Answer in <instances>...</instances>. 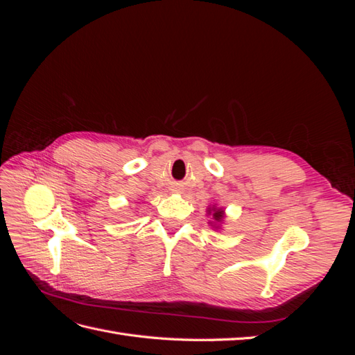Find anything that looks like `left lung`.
<instances>
[{
	"label": "left lung",
	"instance_id": "obj_1",
	"mask_svg": "<svg viewBox=\"0 0 355 355\" xmlns=\"http://www.w3.org/2000/svg\"><path fill=\"white\" fill-rule=\"evenodd\" d=\"M213 209H214V207H213ZM213 218L216 219V220H220V219H222V210H220V209L214 210V213H213Z\"/></svg>",
	"mask_w": 355,
	"mask_h": 355
}]
</instances>
